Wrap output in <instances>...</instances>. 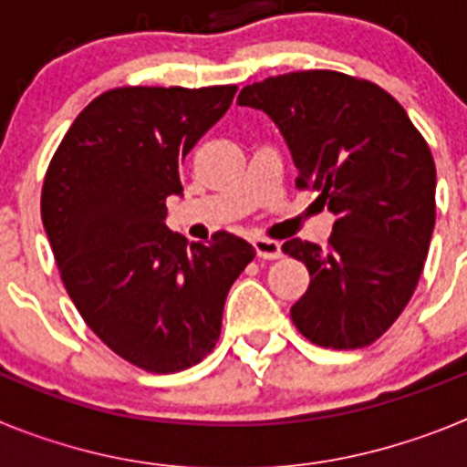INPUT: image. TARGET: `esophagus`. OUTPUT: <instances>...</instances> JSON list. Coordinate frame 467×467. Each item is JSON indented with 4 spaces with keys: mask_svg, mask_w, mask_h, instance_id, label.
Returning <instances> with one entry per match:
<instances>
[{
    "mask_svg": "<svg viewBox=\"0 0 467 467\" xmlns=\"http://www.w3.org/2000/svg\"><path fill=\"white\" fill-rule=\"evenodd\" d=\"M254 250H257V257L262 259H278L280 254H283V250H280V243L278 241H271V238H254L253 241Z\"/></svg>",
    "mask_w": 467,
    "mask_h": 467,
    "instance_id": "esophagus-1",
    "label": "esophagus"
}]
</instances>
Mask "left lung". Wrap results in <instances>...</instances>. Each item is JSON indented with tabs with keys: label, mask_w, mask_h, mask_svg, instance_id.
I'll list each match as a JSON object with an SVG mask.
<instances>
[{
	"label": "left lung",
	"mask_w": 467,
	"mask_h": 467,
	"mask_svg": "<svg viewBox=\"0 0 467 467\" xmlns=\"http://www.w3.org/2000/svg\"><path fill=\"white\" fill-rule=\"evenodd\" d=\"M238 105L266 111L292 151L296 187L337 214L327 250L292 238L311 285L292 323L325 348L369 346L410 304L435 229V161L393 95L306 69L250 84Z\"/></svg>",
	"instance_id": "obj_1"
}]
</instances>
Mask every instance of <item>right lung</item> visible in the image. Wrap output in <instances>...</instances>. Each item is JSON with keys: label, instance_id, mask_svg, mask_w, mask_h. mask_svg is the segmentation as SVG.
<instances>
[{"label": "right lung", "instance_id": "1", "mask_svg": "<svg viewBox=\"0 0 467 467\" xmlns=\"http://www.w3.org/2000/svg\"><path fill=\"white\" fill-rule=\"evenodd\" d=\"M236 90H107L74 119L44 177L41 222L69 299L119 358L147 372H182L208 356L231 285L254 259L229 231L187 247L166 226L184 156Z\"/></svg>", "mask_w": 467, "mask_h": 467}]
</instances>
